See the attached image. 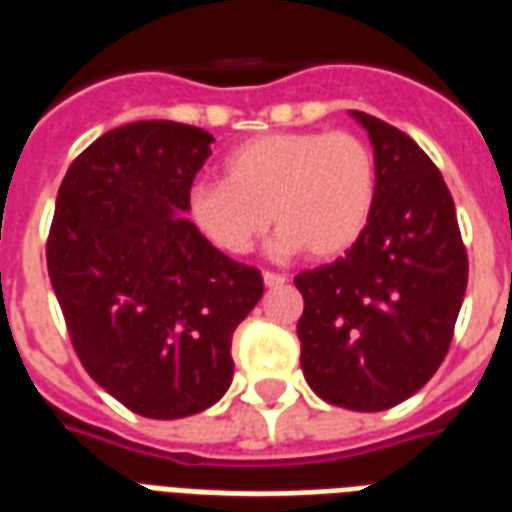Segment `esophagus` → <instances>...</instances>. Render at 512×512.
Instances as JSON below:
<instances>
[{
  "label": "esophagus",
  "instance_id": "1",
  "mask_svg": "<svg viewBox=\"0 0 512 512\" xmlns=\"http://www.w3.org/2000/svg\"><path fill=\"white\" fill-rule=\"evenodd\" d=\"M263 282H266V288H279V285H285L288 279L282 277V274H274V271H263Z\"/></svg>",
  "mask_w": 512,
  "mask_h": 512
}]
</instances>
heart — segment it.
<instances>
[{"instance_id":"obj_1","label":"heart","mask_w":512,"mask_h":512,"mask_svg":"<svg viewBox=\"0 0 512 512\" xmlns=\"http://www.w3.org/2000/svg\"><path fill=\"white\" fill-rule=\"evenodd\" d=\"M378 197L376 156L351 131L255 136L224 158L222 183H197L186 211L197 233L241 257L274 222L279 255L334 260L359 244Z\"/></svg>"}]
</instances>
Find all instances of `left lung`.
<instances>
[{
    "label": "left lung",
    "instance_id": "obj_1",
    "mask_svg": "<svg viewBox=\"0 0 512 512\" xmlns=\"http://www.w3.org/2000/svg\"><path fill=\"white\" fill-rule=\"evenodd\" d=\"M378 197L365 235L329 266L293 279L304 296L301 370L332 406L384 411L419 392L450 351L469 260L436 164L365 112Z\"/></svg>",
    "mask_w": 512,
    "mask_h": 512
}]
</instances>
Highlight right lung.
Segmentation results:
<instances>
[{
  "label": "right lung",
  "instance_id": "add662e5",
  "mask_svg": "<svg viewBox=\"0 0 512 512\" xmlns=\"http://www.w3.org/2000/svg\"><path fill=\"white\" fill-rule=\"evenodd\" d=\"M208 131L139 120L76 156L57 191L46 263L84 370L134 414L180 419L233 381V332L260 271L183 219Z\"/></svg>",
  "mask_w": 512,
  "mask_h": 512
}]
</instances>
